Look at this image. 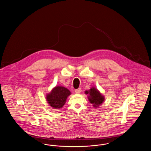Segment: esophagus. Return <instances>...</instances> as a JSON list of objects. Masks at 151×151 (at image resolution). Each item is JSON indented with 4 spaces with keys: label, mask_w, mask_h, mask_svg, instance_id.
Segmentation results:
<instances>
[{
    "label": "esophagus",
    "mask_w": 151,
    "mask_h": 151,
    "mask_svg": "<svg viewBox=\"0 0 151 151\" xmlns=\"http://www.w3.org/2000/svg\"><path fill=\"white\" fill-rule=\"evenodd\" d=\"M81 92V88H78L75 90V93L77 94L80 93Z\"/></svg>",
    "instance_id": "esophagus-1"
}]
</instances>
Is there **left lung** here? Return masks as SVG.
<instances>
[{"label": "left lung", "mask_w": 151, "mask_h": 151, "mask_svg": "<svg viewBox=\"0 0 151 151\" xmlns=\"http://www.w3.org/2000/svg\"><path fill=\"white\" fill-rule=\"evenodd\" d=\"M85 93L86 94H89L88 96V100L91 104H93L94 108L100 106V105L105 101L104 96H102L98 89L94 87L91 88L88 91H86Z\"/></svg>", "instance_id": "8db88e82"}]
</instances>
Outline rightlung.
I'll return each mask as SVG.
<instances>
[{
    "label": "right lung",
    "instance_id": "add662e5",
    "mask_svg": "<svg viewBox=\"0 0 151 151\" xmlns=\"http://www.w3.org/2000/svg\"><path fill=\"white\" fill-rule=\"evenodd\" d=\"M70 91L64 86H56L46 94V100L51 108L60 109L65 105L67 97L71 94Z\"/></svg>",
    "mask_w": 151,
    "mask_h": 151
}]
</instances>
